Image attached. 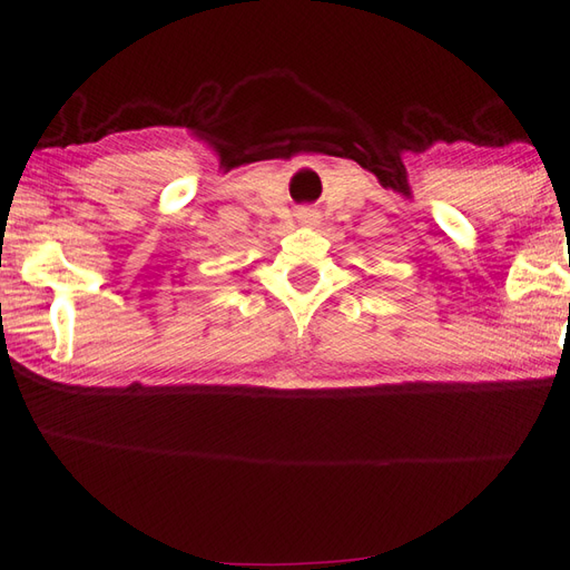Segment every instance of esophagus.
<instances>
[{"label":"esophagus","mask_w":570,"mask_h":570,"mask_svg":"<svg viewBox=\"0 0 570 570\" xmlns=\"http://www.w3.org/2000/svg\"><path fill=\"white\" fill-rule=\"evenodd\" d=\"M298 218H301L303 223H313V220L317 218V214H315L313 208H301V210H298Z\"/></svg>","instance_id":"1"}]
</instances>
